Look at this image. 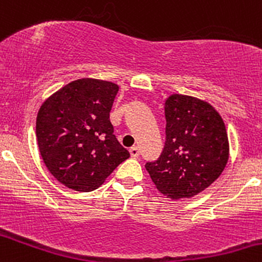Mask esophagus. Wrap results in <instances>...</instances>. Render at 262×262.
<instances>
[{"instance_id": "34e87169", "label": "esophagus", "mask_w": 262, "mask_h": 262, "mask_svg": "<svg viewBox=\"0 0 262 262\" xmlns=\"http://www.w3.org/2000/svg\"><path fill=\"white\" fill-rule=\"evenodd\" d=\"M129 152H130V155H132V157H134V159H137V157L139 156V148L138 147H132L130 149H129Z\"/></svg>"}]
</instances>
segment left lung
<instances>
[{"instance_id":"left-lung-1","label":"left lung","mask_w":262,"mask_h":262,"mask_svg":"<svg viewBox=\"0 0 262 262\" xmlns=\"http://www.w3.org/2000/svg\"><path fill=\"white\" fill-rule=\"evenodd\" d=\"M165 119L164 149L144 166L162 194L189 199L211 185L224 170L229 157L227 129L211 105L189 96H170Z\"/></svg>"}]
</instances>
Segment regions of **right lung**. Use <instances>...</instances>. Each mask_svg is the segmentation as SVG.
<instances>
[{
    "mask_svg": "<svg viewBox=\"0 0 262 262\" xmlns=\"http://www.w3.org/2000/svg\"><path fill=\"white\" fill-rule=\"evenodd\" d=\"M118 91L111 82L79 79L40 106L35 125L40 156L63 185L80 192L96 189L130 157L110 121Z\"/></svg>",
    "mask_w": 262,
    "mask_h": 262,
    "instance_id": "obj_1",
    "label": "right lung"
}]
</instances>
